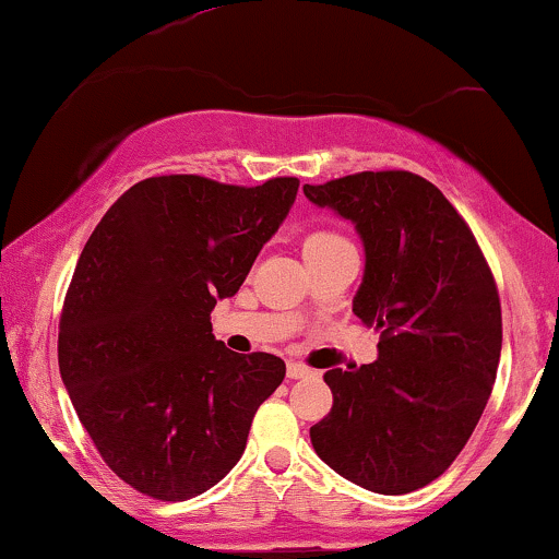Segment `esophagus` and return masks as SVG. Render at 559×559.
I'll return each mask as SVG.
<instances>
[{
	"instance_id": "obj_1",
	"label": "esophagus",
	"mask_w": 559,
	"mask_h": 559,
	"mask_svg": "<svg viewBox=\"0 0 559 559\" xmlns=\"http://www.w3.org/2000/svg\"><path fill=\"white\" fill-rule=\"evenodd\" d=\"M312 370L307 368V365H301V362H288L286 365V376L292 378V381H297V378H305V376H310Z\"/></svg>"
}]
</instances>
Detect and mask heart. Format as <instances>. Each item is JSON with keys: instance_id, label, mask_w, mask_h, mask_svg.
Wrapping results in <instances>:
<instances>
[{"instance_id": "heart-1", "label": "heart", "mask_w": 559, "mask_h": 559, "mask_svg": "<svg viewBox=\"0 0 559 559\" xmlns=\"http://www.w3.org/2000/svg\"><path fill=\"white\" fill-rule=\"evenodd\" d=\"M338 241H344V239L338 234H333V230H312V234L305 239V243H301V252L331 247V243H338Z\"/></svg>"}]
</instances>
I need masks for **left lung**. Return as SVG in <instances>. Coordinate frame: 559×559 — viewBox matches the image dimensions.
<instances>
[{
  "instance_id": "8db88e82",
  "label": "left lung",
  "mask_w": 559,
  "mask_h": 559,
  "mask_svg": "<svg viewBox=\"0 0 559 559\" xmlns=\"http://www.w3.org/2000/svg\"><path fill=\"white\" fill-rule=\"evenodd\" d=\"M305 197L355 226L365 249L352 312L381 331L376 362L333 368V407L310 428L325 465L376 493H409L454 463L489 402L502 307L476 236L407 170L357 173Z\"/></svg>"
}]
</instances>
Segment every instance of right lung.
I'll use <instances>...</instances> for the list:
<instances>
[{"label":"right lung","mask_w":559,"mask_h":559,"mask_svg":"<svg viewBox=\"0 0 559 559\" xmlns=\"http://www.w3.org/2000/svg\"><path fill=\"white\" fill-rule=\"evenodd\" d=\"M297 189V178L252 189L146 178L83 247L62 307L60 376L102 460L146 497L183 502L226 478L284 381L281 357L217 342L210 312L239 292Z\"/></svg>","instance_id":"1"}]
</instances>
